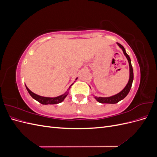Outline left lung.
<instances>
[{"label": "left lung", "mask_w": 157, "mask_h": 157, "mask_svg": "<svg viewBox=\"0 0 157 157\" xmlns=\"http://www.w3.org/2000/svg\"><path fill=\"white\" fill-rule=\"evenodd\" d=\"M117 44L119 46L120 48L122 50L123 53H124V54L126 57V58L128 61V63H129L130 78H129L128 82L126 84V86H125V88L123 89L121 92L115 95V96L108 97V98H102V97H99L98 98V97L95 96L94 97L95 99H96L98 102L101 103H112V104H114V103H118V101H120L121 100H122V99H124L127 96L128 94L129 93L130 88L132 87V85L133 80H134V73H133V68H132V66L131 59L130 58V57L126 54V50H125L124 47H123V46H122L119 43H118V42H117Z\"/></svg>", "instance_id": "8db88e82"}]
</instances>
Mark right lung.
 Segmentation results:
<instances>
[{
    "mask_svg": "<svg viewBox=\"0 0 157 157\" xmlns=\"http://www.w3.org/2000/svg\"><path fill=\"white\" fill-rule=\"evenodd\" d=\"M77 79V78H76ZM72 85V84H71ZM71 85L69 86V90L70 89ZM28 92L31 95V96L33 98L35 99V100H36L37 101H39V103H40L41 104H43V105H48V104H57V103H59L62 102L64 99L66 98V96L68 95L69 93V90L67 92H66L64 94L61 95V96H59L58 97H56V98H46V97H42L40 96H39V95L35 94V93L32 92L31 90L27 87V86H25Z\"/></svg>",
    "mask_w": 157,
    "mask_h": 157,
    "instance_id": "add662e5",
    "label": "right lung"
}]
</instances>
